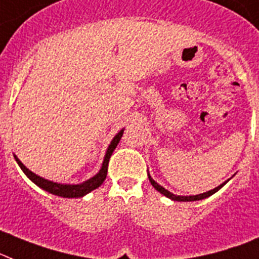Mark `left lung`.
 <instances>
[{
	"label": "left lung",
	"mask_w": 259,
	"mask_h": 259,
	"mask_svg": "<svg viewBox=\"0 0 259 259\" xmlns=\"http://www.w3.org/2000/svg\"><path fill=\"white\" fill-rule=\"evenodd\" d=\"M149 179H150V183L153 184V187H154V188H155L156 191H159L160 193H163L164 196H167V197H168V199L174 200V201H196V200L205 199V197L210 196V195H213L214 192H217V191L220 190V188H221V187H223V186H225V184H227V182H228V180H227L225 183L220 184V186L216 187V188H213V190L208 191V192L200 193V195H195V196H177V195H174V193H171L170 191H167L166 188H163L162 186H159V184L156 183V182H154L153 178L150 177V175H149Z\"/></svg>",
	"instance_id": "left-lung-1"
}]
</instances>
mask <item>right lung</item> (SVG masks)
I'll list each match as a JSON object with an SVG mask.
<instances>
[{"label": "right lung", "mask_w": 259, "mask_h": 259, "mask_svg": "<svg viewBox=\"0 0 259 259\" xmlns=\"http://www.w3.org/2000/svg\"><path fill=\"white\" fill-rule=\"evenodd\" d=\"M122 134H123V130H121V132H119L114 138H113L112 142H110L109 147H108V150H106L105 158H104L103 167H101V170L99 171V174L81 184H60V183L50 182V180L47 179H43V178L38 177V175H35L34 172H31L29 168H26V166H23V163L21 162V160H19L15 155L14 158L15 160H17V163L19 164V167H21V170L27 175V178H29L31 182H34L36 186L43 188L45 191H47V192L52 193V195H56V196H62V197H81L84 196V195H87L88 192H91V191L96 190L97 187H100L101 184H103V182L106 178V174H108V164H109L110 155H112V153L114 151L116 146L118 145Z\"/></svg>", "instance_id": "obj_1"}]
</instances>
